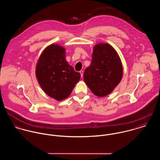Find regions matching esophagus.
<instances>
[{"label": "esophagus", "instance_id": "1", "mask_svg": "<svg viewBox=\"0 0 160 160\" xmlns=\"http://www.w3.org/2000/svg\"><path fill=\"white\" fill-rule=\"evenodd\" d=\"M79 73H81V78H82V77H83V74H84V72H83L82 70H81V71L79 72Z\"/></svg>", "mask_w": 160, "mask_h": 160}]
</instances>
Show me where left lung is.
Segmentation results:
<instances>
[{
    "instance_id": "obj_1",
    "label": "left lung",
    "mask_w": 160,
    "mask_h": 160,
    "mask_svg": "<svg viewBox=\"0 0 160 160\" xmlns=\"http://www.w3.org/2000/svg\"><path fill=\"white\" fill-rule=\"evenodd\" d=\"M122 76V63L115 49L108 43L96 44L91 64L84 73V82L92 92L99 97L109 95Z\"/></svg>"
}]
</instances>
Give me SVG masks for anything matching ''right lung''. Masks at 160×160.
Returning a JSON list of instances; mask_svg holds the SVG:
<instances>
[{
    "label": "right lung",
    "instance_id": "right-lung-1",
    "mask_svg": "<svg viewBox=\"0 0 160 160\" xmlns=\"http://www.w3.org/2000/svg\"><path fill=\"white\" fill-rule=\"evenodd\" d=\"M35 74L44 92L58 101L68 97L81 78V74L66 61L65 49L58 44H51L44 49Z\"/></svg>",
    "mask_w": 160,
    "mask_h": 160
}]
</instances>
